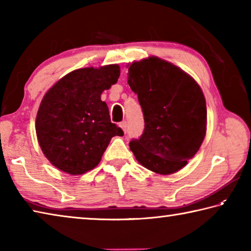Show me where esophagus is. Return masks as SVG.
Wrapping results in <instances>:
<instances>
[{"mask_svg":"<svg viewBox=\"0 0 251 251\" xmlns=\"http://www.w3.org/2000/svg\"><path fill=\"white\" fill-rule=\"evenodd\" d=\"M120 127L123 129V131H124V133H126V127H127L126 122H122L121 124H120Z\"/></svg>","mask_w":251,"mask_h":251,"instance_id":"1","label":"esophagus"}]
</instances>
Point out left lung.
I'll return each instance as SVG.
<instances>
[{
  "instance_id": "1",
  "label": "left lung",
  "mask_w": 251,
  "mask_h": 251,
  "mask_svg": "<svg viewBox=\"0 0 251 251\" xmlns=\"http://www.w3.org/2000/svg\"><path fill=\"white\" fill-rule=\"evenodd\" d=\"M128 85L145 120L139 139L129 143L139 164L159 175L180 171L199 151L207 130L206 100L192 76L157 56L128 65Z\"/></svg>"
}]
</instances>
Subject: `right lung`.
Segmentation results:
<instances>
[{"label":"right lung","instance_id":"add662e5","mask_svg":"<svg viewBox=\"0 0 251 251\" xmlns=\"http://www.w3.org/2000/svg\"><path fill=\"white\" fill-rule=\"evenodd\" d=\"M120 65L83 67L63 76L40 104L35 130L44 156L70 175H83L100 164L114 136L123 130L110 122L100 95L117 82Z\"/></svg>","mask_w":251,"mask_h":251}]
</instances>
